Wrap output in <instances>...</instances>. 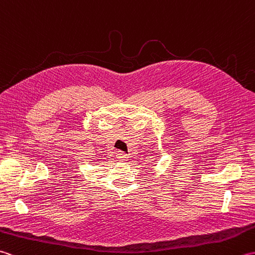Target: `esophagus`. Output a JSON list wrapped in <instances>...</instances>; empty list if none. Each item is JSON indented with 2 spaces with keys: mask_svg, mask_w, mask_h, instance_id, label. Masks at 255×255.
I'll list each match as a JSON object with an SVG mask.
<instances>
[{
  "mask_svg": "<svg viewBox=\"0 0 255 255\" xmlns=\"http://www.w3.org/2000/svg\"><path fill=\"white\" fill-rule=\"evenodd\" d=\"M116 156H117V159L122 160V161H126L128 159V155L125 152H123V151H117Z\"/></svg>",
  "mask_w": 255,
  "mask_h": 255,
  "instance_id": "1",
  "label": "esophagus"
}]
</instances>
